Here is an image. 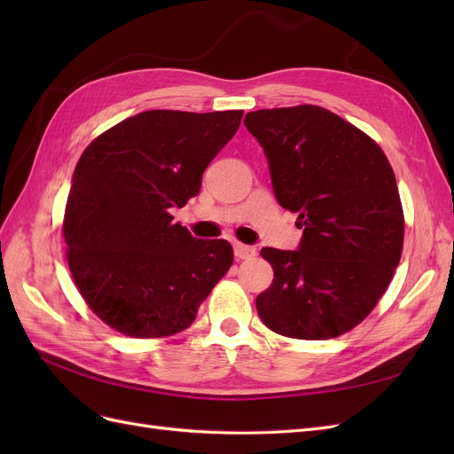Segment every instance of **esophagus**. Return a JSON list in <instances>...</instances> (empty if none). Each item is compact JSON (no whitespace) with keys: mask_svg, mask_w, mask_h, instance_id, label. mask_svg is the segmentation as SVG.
Listing matches in <instances>:
<instances>
[{"mask_svg":"<svg viewBox=\"0 0 454 454\" xmlns=\"http://www.w3.org/2000/svg\"><path fill=\"white\" fill-rule=\"evenodd\" d=\"M255 254H257V250L254 248V246L240 244V242L235 244V255L239 259H252V257H255Z\"/></svg>","mask_w":454,"mask_h":454,"instance_id":"34e87169","label":"esophagus"}]
</instances>
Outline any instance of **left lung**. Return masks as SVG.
<instances>
[{
  "instance_id": "obj_1",
  "label": "left lung",
  "mask_w": 454,
  "mask_h": 454,
  "mask_svg": "<svg viewBox=\"0 0 454 454\" xmlns=\"http://www.w3.org/2000/svg\"><path fill=\"white\" fill-rule=\"evenodd\" d=\"M244 125L265 151L274 197L303 229L297 250H261L274 270L255 299L261 322L309 340L350 332L402 257L403 210L387 155L320 106L257 109Z\"/></svg>"
}]
</instances>
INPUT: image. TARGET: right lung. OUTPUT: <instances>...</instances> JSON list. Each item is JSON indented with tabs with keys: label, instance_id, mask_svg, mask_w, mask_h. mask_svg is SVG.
<instances>
[{
	"label": "right lung",
	"instance_id": "right-lung-1",
	"mask_svg": "<svg viewBox=\"0 0 454 454\" xmlns=\"http://www.w3.org/2000/svg\"><path fill=\"white\" fill-rule=\"evenodd\" d=\"M240 119V109H149L83 151L66 204V255L79 294L109 327L138 339L184 332L232 265L227 240L195 239L170 208L199 195Z\"/></svg>",
	"mask_w": 454,
	"mask_h": 454
}]
</instances>
